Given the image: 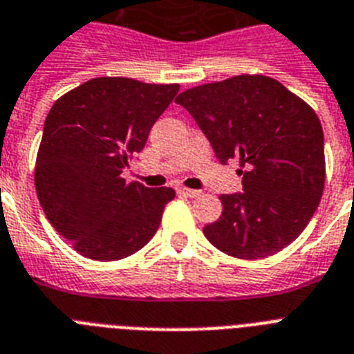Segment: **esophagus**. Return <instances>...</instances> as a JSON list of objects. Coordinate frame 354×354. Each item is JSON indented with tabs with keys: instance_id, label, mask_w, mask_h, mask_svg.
<instances>
[{
	"instance_id": "obj_1",
	"label": "esophagus",
	"mask_w": 354,
	"mask_h": 354,
	"mask_svg": "<svg viewBox=\"0 0 354 354\" xmlns=\"http://www.w3.org/2000/svg\"><path fill=\"white\" fill-rule=\"evenodd\" d=\"M176 192H178V194H182V196H187V198H198V196H200V191H194V189H185V187H178Z\"/></svg>"
}]
</instances>
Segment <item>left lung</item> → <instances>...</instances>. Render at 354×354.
<instances>
[{
    "label": "left lung",
    "mask_w": 354,
    "mask_h": 354,
    "mask_svg": "<svg viewBox=\"0 0 354 354\" xmlns=\"http://www.w3.org/2000/svg\"><path fill=\"white\" fill-rule=\"evenodd\" d=\"M211 142L220 163L236 158L243 192L222 194V216L203 227L229 257L260 260L295 242L326 183L324 131L304 100L280 82L242 74L176 97Z\"/></svg>",
    "instance_id": "left-lung-1"
}]
</instances>
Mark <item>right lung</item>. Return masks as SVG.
I'll use <instances>...</instances> for the list:
<instances>
[{
    "label": "right lung",
    "instance_id": "add662e5",
    "mask_svg": "<svg viewBox=\"0 0 354 354\" xmlns=\"http://www.w3.org/2000/svg\"><path fill=\"white\" fill-rule=\"evenodd\" d=\"M180 91L131 77H94L53 105L34 182L48 222L82 257L122 260L154 236L171 187L127 183L123 169Z\"/></svg>",
    "mask_w": 354,
    "mask_h": 354
}]
</instances>
